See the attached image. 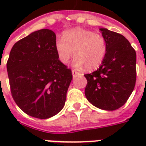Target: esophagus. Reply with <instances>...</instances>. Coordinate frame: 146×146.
I'll use <instances>...</instances> for the list:
<instances>
[{"label":"esophagus","instance_id":"obj_1","mask_svg":"<svg viewBox=\"0 0 146 146\" xmlns=\"http://www.w3.org/2000/svg\"><path fill=\"white\" fill-rule=\"evenodd\" d=\"M72 74H73V76L74 77V76H76V75H78L79 73H78V72H76V70H72Z\"/></svg>","mask_w":146,"mask_h":146}]
</instances>
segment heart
Listing matches in <instances>:
<instances>
[{"label": "heart", "mask_w": 146, "mask_h": 146, "mask_svg": "<svg viewBox=\"0 0 146 146\" xmlns=\"http://www.w3.org/2000/svg\"><path fill=\"white\" fill-rule=\"evenodd\" d=\"M55 49L61 62L68 63L75 54V66L80 68L84 66L88 70H94L104 60L107 42L102 34L76 28L64 32L62 38L56 40Z\"/></svg>", "instance_id": "b5f03b06"}]
</instances>
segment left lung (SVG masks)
Instances as JSON below:
<instances>
[{
    "label": "left lung",
    "mask_w": 146,
    "mask_h": 146,
    "mask_svg": "<svg viewBox=\"0 0 146 146\" xmlns=\"http://www.w3.org/2000/svg\"><path fill=\"white\" fill-rule=\"evenodd\" d=\"M107 42V51L98 70L85 74V96L93 106L115 110L131 95L136 82V52L124 36L102 28Z\"/></svg>",
    "instance_id": "obj_1"
}]
</instances>
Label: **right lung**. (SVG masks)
I'll list each match as a JSON object with an SVG mask.
<instances>
[{
  "label": "right lung",
  "mask_w": 146,
  "mask_h": 146,
  "mask_svg": "<svg viewBox=\"0 0 146 146\" xmlns=\"http://www.w3.org/2000/svg\"><path fill=\"white\" fill-rule=\"evenodd\" d=\"M56 35L42 29L17 41L7 62L11 96L29 116L48 119L62 110L72 71L61 62Z\"/></svg>",
  "instance_id": "1"
}]
</instances>
